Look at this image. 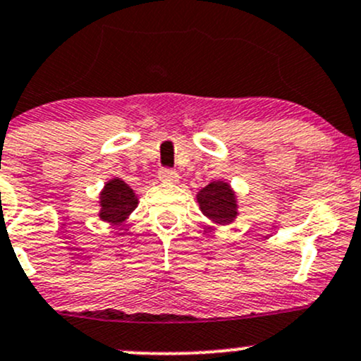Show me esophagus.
Returning <instances> with one entry per match:
<instances>
[{
	"mask_svg": "<svg viewBox=\"0 0 361 361\" xmlns=\"http://www.w3.org/2000/svg\"><path fill=\"white\" fill-rule=\"evenodd\" d=\"M159 180L166 181V183H176V181L180 180V176H178L176 171L173 169H161L159 171Z\"/></svg>",
	"mask_w": 361,
	"mask_h": 361,
	"instance_id": "obj_1",
	"label": "esophagus"
}]
</instances>
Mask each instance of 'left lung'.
Returning a JSON list of instances; mask_svg holds the SVG:
<instances>
[{"mask_svg": "<svg viewBox=\"0 0 361 361\" xmlns=\"http://www.w3.org/2000/svg\"><path fill=\"white\" fill-rule=\"evenodd\" d=\"M200 211L216 226L233 223L238 216L237 193L228 181L216 180L200 188L195 195Z\"/></svg>", "mask_w": 361, "mask_h": 361, "instance_id": "8db88e82", "label": "left lung"}]
</instances>
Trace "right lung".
Wrapping results in <instances>:
<instances>
[{"instance_id": "obj_1", "label": "right lung", "mask_w": 361, "mask_h": 361, "mask_svg": "<svg viewBox=\"0 0 361 361\" xmlns=\"http://www.w3.org/2000/svg\"><path fill=\"white\" fill-rule=\"evenodd\" d=\"M98 199H100L98 200V206H100L98 218L116 226L123 225L138 206V195L119 176H114L105 181Z\"/></svg>"}]
</instances>
